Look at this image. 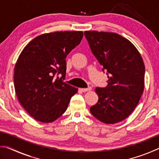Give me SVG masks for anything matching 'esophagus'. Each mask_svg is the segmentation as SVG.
I'll return each instance as SVG.
<instances>
[{"instance_id":"esophagus-1","label":"esophagus","mask_w":159,"mask_h":159,"mask_svg":"<svg viewBox=\"0 0 159 159\" xmlns=\"http://www.w3.org/2000/svg\"><path fill=\"white\" fill-rule=\"evenodd\" d=\"M92 90V88L91 87H88L87 88H80V90L82 91V92L85 93V92H88V91H90Z\"/></svg>"}]
</instances>
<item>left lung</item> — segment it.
<instances>
[{"label":"left lung","instance_id":"1","mask_svg":"<svg viewBox=\"0 0 159 159\" xmlns=\"http://www.w3.org/2000/svg\"><path fill=\"white\" fill-rule=\"evenodd\" d=\"M84 35L99 63L108 72V85L96 88L98 102L90 108L97 119L114 124L128 118L144 88V64L132 43L113 32L85 31Z\"/></svg>","mask_w":159,"mask_h":159}]
</instances>
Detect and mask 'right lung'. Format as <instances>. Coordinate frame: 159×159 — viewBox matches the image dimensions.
Returning a JSON list of instances; mask_svg holds the SVG:
<instances>
[{
	"instance_id": "1",
	"label": "right lung",
	"mask_w": 159,
	"mask_h": 159,
	"mask_svg": "<svg viewBox=\"0 0 159 159\" xmlns=\"http://www.w3.org/2000/svg\"><path fill=\"white\" fill-rule=\"evenodd\" d=\"M83 36L80 31L41 34L29 42L19 56L14 69L16 95L23 108L38 121H55L78 92V88L62 79L66 76V56ZM57 73L62 74L61 78H56Z\"/></svg>"
}]
</instances>
